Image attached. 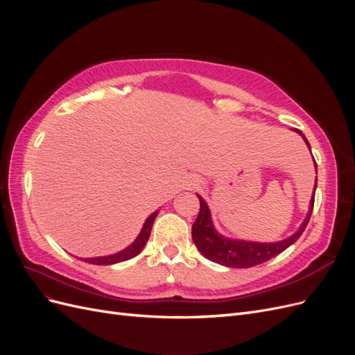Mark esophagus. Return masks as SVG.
I'll return each mask as SVG.
<instances>
[{
	"mask_svg": "<svg viewBox=\"0 0 355 355\" xmlns=\"http://www.w3.org/2000/svg\"><path fill=\"white\" fill-rule=\"evenodd\" d=\"M191 185H194V187H196V182H194V184H191Z\"/></svg>",
	"mask_w": 355,
	"mask_h": 355,
	"instance_id": "esophagus-1",
	"label": "esophagus"
}]
</instances>
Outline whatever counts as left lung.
<instances>
[{
	"instance_id": "1",
	"label": "left lung",
	"mask_w": 355,
	"mask_h": 355,
	"mask_svg": "<svg viewBox=\"0 0 355 355\" xmlns=\"http://www.w3.org/2000/svg\"><path fill=\"white\" fill-rule=\"evenodd\" d=\"M296 132L304 137V141L311 149L305 135H302L300 130H296ZM315 188H317V182L314 187V192H315ZM197 197L200 200V213L194 225H192V240H194L197 249L201 252L202 256H206L207 259L228 268L256 266L272 259L274 256L284 252L287 247L292 245L300 235H302L309 222L311 213H313V209H314V196H313L311 197L309 211L306 214V218L292 237L277 241V243H254V241H243V240H232V239L222 237V235L213 227L210 210L207 207L206 201H204L198 194Z\"/></svg>"
}]
</instances>
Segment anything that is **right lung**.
<instances>
[{"instance_id": "add662e5", "label": "right lung", "mask_w": 355, "mask_h": 355, "mask_svg": "<svg viewBox=\"0 0 355 355\" xmlns=\"http://www.w3.org/2000/svg\"><path fill=\"white\" fill-rule=\"evenodd\" d=\"M158 211H154L151 216H149L145 223H144V228L141 231V234L137 235V239L125 247L124 250L118 252L115 254H110V256H102V257H87V259H84L85 262L89 263H93V265H114V263H118V262H124V261H128L132 259V257H135L136 254L141 253V250L145 247L148 239H149V234H151V228H153V223L157 218Z\"/></svg>"}]
</instances>
